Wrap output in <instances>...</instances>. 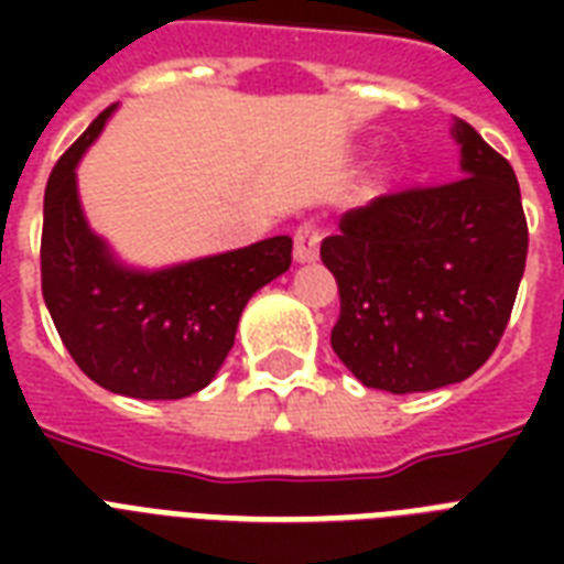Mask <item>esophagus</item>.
<instances>
[{
    "instance_id": "34e87169",
    "label": "esophagus",
    "mask_w": 564,
    "mask_h": 564,
    "mask_svg": "<svg viewBox=\"0 0 564 564\" xmlns=\"http://www.w3.org/2000/svg\"><path fill=\"white\" fill-rule=\"evenodd\" d=\"M295 260L299 263H310V260H316L318 257V228L316 225H310V221H304V225H299L295 228Z\"/></svg>"
}]
</instances>
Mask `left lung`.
Returning a JSON list of instances; mask_svg holds the SVG:
<instances>
[{
    "label": "left lung",
    "mask_w": 564,
    "mask_h": 564,
    "mask_svg": "<svg viewBox=\"0 0 564 564\" xmlns=\"http://www.w3.org/2000/svg\"><path fill=\"white\" fill-rule=\"evenodd\" d=\"M451 137L459 178L380 195L322 242L339 286L330 345L371 389L430 392L471 377L516 304L527 263L516 172L463 119Z\"/></svg>",
    "instance_id": "left-lung-1"
}]
</instances>
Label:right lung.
<instances>
[{
  "mask_svg": "<svg viewBox=\"0 0 564 564\" xmlns=\"http://www.w3.org/2000/svg\"><path fill=\"white\" fill-rule=\"evenodd\" d=\"M117 105L93 119L48 175L43 299L66 351L93 383L143 401H178L210 383L234 348L248 299L292 263V239L163 269L122 263L84 216L75 166Z\"/></svg>",
  "mask_w": 564,
  "mask_h": 564,
  "instance_id": "right-lung-1",
  "label": "right lung"
}]
</instances>
